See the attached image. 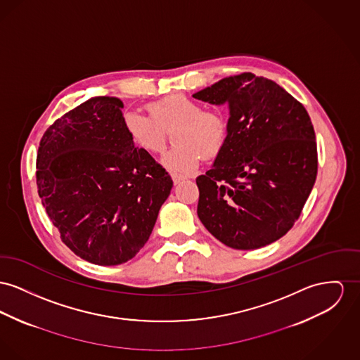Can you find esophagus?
<instances>
[{
	"label": "esophagus",
	"instance_id": "34e87169",
	"mask_svg": "<svg viewBox=\"0 0 360 360\" xmlns=\"http://www.w3.org/2000/svg\"><path fill=\"white\" fill-rule=\"evenodd\" d=\"M172 180H173V183H174V184H180V183L184 180V177H183V176H176V174H172Z\"/></svg>",
	"mask_w": 360,
	"mask_h": 360
}]
</instances>
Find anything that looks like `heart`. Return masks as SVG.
<instances>
[{"instance_id": "heart-1", "label": "heart", "mask_w": 360, "mask_h": 360, "mask_svg": "<svg viewBox=\"0 0 360 360\" xmlns=\"http://www.w3.org/2000/svg\"><path fill=\"white\" fill-rule=\"evenodd\" d=\"M150 116L136 110H128L122 116L124 129L138 148L146 153H161L165 146V134L172 125L174 131V148L161 158V165L176 176L193 173L200 161V154L206 160L216 158L222 151L226 136V121L212 112H205L203 106L184 94H174L148 105Z\"/></svg>"}]
</instances>
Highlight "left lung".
I'll return each instance as SVG.
<instances>
[{"mask_svg": "<svg viewBox=\"0 0 360 360\" xmlns=\"http://www.w3.org/2000/svg\"><path fill=\"white\" fill-rule=\"evenodd\" d=\"M192 96L229 109L225 146L212 169L196 177L199 219L236 250L283 238L316 179L307 110L273 80L250 72L224 77Z\"/></svg>", "mask_w": 360, "mask_h": 360, "instance_id": "obj_1", "label": "left lung"}]
</instances>
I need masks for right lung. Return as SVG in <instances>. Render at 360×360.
<instances>
[{"label": "right lung", "mask_w": 360, "mask_h": 360, "mask_svg": "<svg viewBox=\"0 0 360 360\" xmlns=\"http://www.w3.org/2000/svg\"><path fill=\"white\" fill-rule=\"evenodd\" d=\"M122 102L96 96L54 121L37 157V186L63 243L82 259L115 266L150 238L173 181L135 147Z\"/></svg>", "instance_id": "obj_1"}]
</instances>
